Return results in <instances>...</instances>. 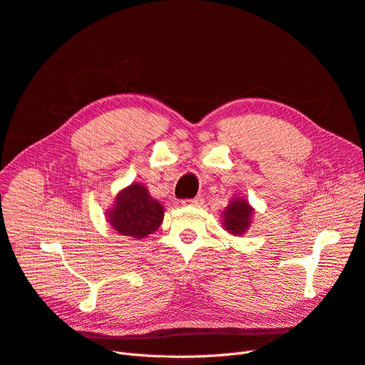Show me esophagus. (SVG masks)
Instances as JSON below:
<instances>
[{"mask_svg": "<svg viewBox=\"0 0 365 365\" xmlns=\"http://www.w3.org/2000/svg\"><path fill=\"white\" fill-rule=\"evenodd\" d=\"M182 204L183 205H195V207H197V205L202 204V198H201V195H198L197 198H192V200H183Z\"/></svg>", "mask_w": 365, "mask_h": 365, "instance_id": "obj_1", "label": "esophagus"}]
</instances>
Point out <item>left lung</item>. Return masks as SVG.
I'll return each instance as SVG.
<instances>
[{
    "label": "left lung",
    "mask_w": 365,
    "mask_h": 365,
    "mask_svg": "<svg viewBox=\"0 0 365 365\" xmlns=\"http://www.w3.org/2000/svg\"><path fill=\"white\" fill-rule=\"evenodd\" d=\"M253 212H255V209L252 207L246 198L234 197L230 200L225 210L222 212V227L230 234L240 237L250 228Z\"/></svg>",
    "instance_id": "8db88e82"
}]
</instances>
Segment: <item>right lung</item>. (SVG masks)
Wrapping results in <instances>:
<instances>
[{
  "mask_svg": "<svg viewBox=\"0 0 365 365\" xmlns=\"http://www.w3.org/2000/svg\"><path fill=\"white\" fill-rule=\"evenodd\" d=\"M107 222L120 235L145 239L161 227L163 204L155 200L145 185L133 182L115 197V204L106 212Z\"/></svg>",
  "mask_w": 365,
  "mask_h": 365,
  "instance_id": "right-lung-1",
  "label": "right lung"
}]
</instances>
